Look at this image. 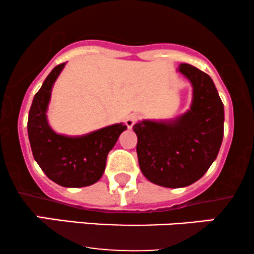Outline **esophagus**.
<instances>
[{
	"label": "esophagus",
	"mask_w": 254,
	"mask_h": 254,
	"mask_svg": "<svg viewBox=\"0 0 254 254\" xmlns=\"http://www.w3.org/2000/svg\"><path fill=\"white\" fill-rule=\"evenodd\" d=\"M138 119H139L138 115H136V113H131V115L127 116V119H125V124H127V127H129V129H131Z\"/></svg>",
	"instance_id": "esophagus-1"
}]
</instances>
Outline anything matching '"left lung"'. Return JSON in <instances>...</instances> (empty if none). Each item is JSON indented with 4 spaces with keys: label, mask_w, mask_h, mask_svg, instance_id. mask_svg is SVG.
I'll return each mask as SVG.
<instances>
[{
    "label": "left lung",
    "mask_w": 254,
    "mask_h": 254,
    "mask_svg": "<svg viewBox=\"0 0 254 254\" xmlns=\"http://www.w3.org/2000/svg\"><path fill=\"white\" fill-rule=\"evenodd\" d=\"M193 87L190 110L170 122L133 125L143 176L165 188H185L200 179L216 159L223 138L224 111L208 74L188 63L178 68Z\"/></svg>",
    "instance_id": "1"
}]
</instances>
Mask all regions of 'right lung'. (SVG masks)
I'll use <instances>...</instances> for the list:
<instances>
[{"instance_id":"right-lung-1","label":"right lung","mask_w":254,"mask_h":254,"mask_svg":"<svg viewBox=\"0 0 254 254\" xmlns=\"http://www.w3.org/2000/svg\"><path fill=\"white\" fill-rule=\"evenodd\" d=\"M64 65L55 66L34 95L28 113V138L34 160L49 179L64 188H83L103 177L107 154L127 125L113 124L77 137L55 132L48 123L46 111L52 86Z\"/></svg>"}]
</instances>
